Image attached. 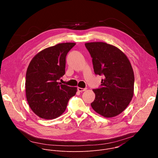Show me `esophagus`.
Instances as JSON below:
<instances>
[{
    "label": "esophagus",
    "instance_id": "obj_1",
    "mask_svg": "<svg viewBox=\"0 0 158 158\" xmlns=\"http://www.w3.org/2000/svg\"><path fill=\"white\" fill-rule=\"evenodd\" d=\"M77 90L79 92H83V91H85L87 90V88H81V87H78L77 88Z\"/></svg>",
    "mask_w": 158,
    "mask_h": 158
}]
</instances>
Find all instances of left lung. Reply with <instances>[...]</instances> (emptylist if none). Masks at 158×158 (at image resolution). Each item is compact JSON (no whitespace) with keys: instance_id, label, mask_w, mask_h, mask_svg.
<instances>
[{"instance_id":"left-lung-1","label":"left lung","mask_w":158,"mask_h":158,"mask_svg":"<svg viewBox=\"0 0 158 158\" xmlns=\"http://www.w3.org/2000/svg\"><path fill=\"white\" fill-rule=\"evenodd\" d=\"M93 58L94 71L103 75L101 87L93 91V109L105 118L115 117L126 109L134 94V76L127 56L118 48L106 42L85 44Z\"/></svg>"}]
</instances>
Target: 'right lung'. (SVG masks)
Returning a JSON list of instances; mask_svg holds the SVG:
<instances>
[{
  "instance_id": "1",
  "label": "right lung",
  "mask_w": 158,
  "mask_h": 158,
  "mask_svg": "<svg viewBox=\"0 0 158 158\" xmlns=\"http://www.w3.org/2000/svg\"><path fill=\"white\" fill-rule=\"evenodd\" d=\"M76 43L58 44L45 49L31 60L26 73V93L34 113L45 119H53L63 114L77 87L58 82L65 74V57Z\"/></svg>"
}]
</instances>
